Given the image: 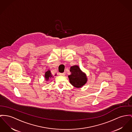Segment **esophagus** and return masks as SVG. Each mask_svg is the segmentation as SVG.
I'll return each instance as SVG.
<instances>
[{
    "instance_id": "1",
    "label": "esophagus",
    "mask_w": 132,
    "mask_h": 132,
    "mask_svg": "<svg viewBox=\"0 0 132 132\" xmlns=\"http://www.w3.org/2000/svg\"><path fill=\"white\" fill-rule=\"evenodd\" d=\"M65 75V72H63V73H60V76H63Z\"/></svg>"
}]
</instances>
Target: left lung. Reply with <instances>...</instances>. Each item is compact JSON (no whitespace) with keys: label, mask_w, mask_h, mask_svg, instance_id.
I'll return each mask as SVG.
<instances>
[{"label":"left lung","mask_w":132,"mask_h":132,"mask_svg":"<svg viewBox=\"0 0 132 132\" xmlns=\"http://www.w3.org/2000/svg\"><path fill=\"white\" fill-rule=\"evenodd\" d=\"M71 74L69 76L70 83L76 88H80L87 81V78L85 73H83L78 65L71 67Z\"/></svg>","instance_id":"8db88e82"}]
</instances>
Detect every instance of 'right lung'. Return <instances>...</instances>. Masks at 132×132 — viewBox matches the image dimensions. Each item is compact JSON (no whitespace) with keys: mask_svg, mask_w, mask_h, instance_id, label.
<instances>
[{"mask_svg":"<svg viewBox=\"0 0 132 132\" xmlns=\"http://www.w3.org/2000/svg\"><path fill=\"white\" fill-rule=\"evenodd\" d=\"M44 77H45V78L46 80H48L50 78H51L53 76H52V75H51V73L50 71V70H48V71H47L45 73V76H44Z\"/></svg>","mask_w":132,"mask_h":132,"instance_id":"obj_1","label":"right lung"}]
</instances>
